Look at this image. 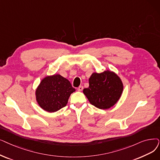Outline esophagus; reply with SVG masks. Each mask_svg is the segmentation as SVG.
<instances>
[{
  "instance_id": "1",
  "label": "esophagus",
  "mask_w": 160,
  "mask_h": 160,
  "mask_svg": "<svg viewBox=\"0 0 160 160\" xmlns=\"http://www.w3.org/2000/svg\"><path fill=\"white\" fill-rule=\"evenodd\" d=\"M83 89H84V87H83L82 86H79V87L78 88V91L82 92V90H83Z\"/></svg>"
}]
</instances>
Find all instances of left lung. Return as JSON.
<instances>
[{
    "mask_svg": "<svg viewBox=\"0 0 160 160\" xmlns=\"http://www.w3.org/2000/svg\"><path fill=\"white\" fill-rule=\"evenodd\" d=\"M89 85L83 93L92 105L102 110L108 109L116 104L123 89L121 78L110 70L93 72L89 78Z\"/></svg>",
    "mask_w": 160,
    "mask_h": 160,
    "instance_id": "1",
    "label": "left lung"
}]
</instances>
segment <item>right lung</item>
I'll return each instance as SVG.
<instances>
[{"instance_id": "obj_1", "label": "right lung", "mask_w": 160, "mask_h": 160, "mask_svg": "<svg viewBox=\"0 0 160 160\" xmlns=\"http://www.w3.org/2000/svg\"><path fill=\"white\" fill-rule=\"evenodd\" d=\"M76 89L67 78L60 74L47 76L35 90L38 105L48 112H55L65 107L69 97Z\"/></svg>"}]
</instances>
